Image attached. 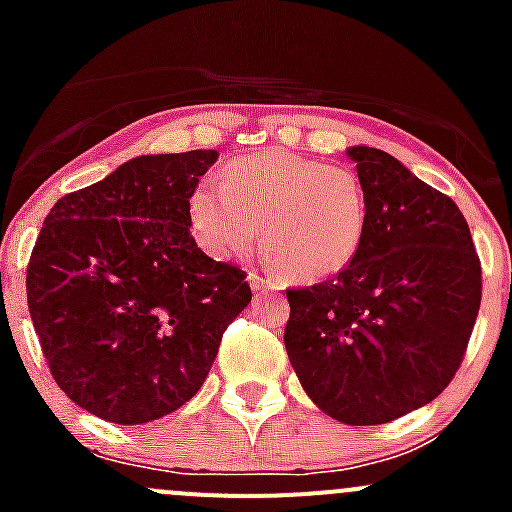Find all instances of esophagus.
<instances>
[{"mask_svg":"<svg viewBox=\"0 0 512 512\" xmlns=\"http://www.w3.org/2000/svg\"><path fill=\"white\" fill-rule=\"evenodd\" d=\"M247 282H250L252 292H260V289H277L275 282H270L267 277H262L260 272H250V275H247Z\"/></svg>","mask_w":512,"mask_h":512,"instance_id":"obj_1","label":"esophagus"}]
</instances>
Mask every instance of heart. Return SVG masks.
<instances>
[{
	"label": "heart",
	"mask_w": 512,
	"mask_h": 512,
	"mask_svg": "<svg viewBox=\"0 0 512 512\" xmlns=\"http://www.w3.org/2000/svg\"><path fill=\"white\" fill-rule=\"evenodd\" d=\"M369 195L347 165L285 148L227 163L190 195L193 232L210 252L235 257L260 237L287 277L319 282L356 260L369 230Z\"/></svg>",
	"instance_id": "1"
}]
</instances>
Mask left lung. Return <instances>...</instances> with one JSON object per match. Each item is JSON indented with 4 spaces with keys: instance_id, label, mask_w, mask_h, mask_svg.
I'll return each instance as SVG.
<instances>
[{
    "instance_id": "obj_1",
    "label": "left lung",
    "mask_w": 512,
    "mask_h": 512,
    "mask_svg": "<svg viewBox=\"0 0 512 512\" xmlns=\"http://www.w3.org/2000/svg\"><path fill=\"white\" fill-rule=\"evenodd\" d=\"M347 156L369 195V230L334 280L287 289L285 347L324 414L376 426L451 384L483 285L471 230L448 195L379 148Z\"/></svg>"
}]
</instances>
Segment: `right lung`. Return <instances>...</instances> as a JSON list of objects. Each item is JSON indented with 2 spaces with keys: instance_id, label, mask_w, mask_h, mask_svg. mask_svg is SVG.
Returning a JSON list of instances; mask_svg holds the SVG:
<instances>
[{
  "instance_id": "add662e5",
  "label": "right lung",
  "mask_w": 512,
  "mask_h": 512,
  "mask_svg": "<svg viewBox=\"0 0 512 512\" xmlns=\"http://www.w3.org/2000/svg\"><path fill=\"white\" fill-rule=\"evenodd\" d=\"M218 151L138 156L64 195L27 267L29 314L59 389L103 421L136 426L203 386L247 272L190 235V195Z\"/></svg>"
}]
</instances>
